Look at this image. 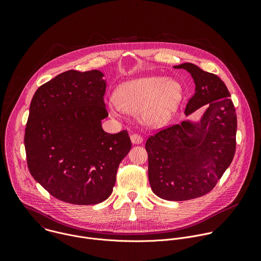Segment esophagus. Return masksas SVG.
Wrapping results in <instances>:
<instances>
[{"mask_svg": "<svg viewBox=\"0 0 261 261\" xmlns=\"http://www.w3.org/2000/svg\"><path fill=\"white\" fill-rule=\"evenodd\" d=\"M130 138H131V141H132V143L133 144H140L142 141H143V138H142V136H140V135H138V134H132L131 136H130Z\"/></svg>", "mask_w": 261, "mask_h": 261, "instance_id": "34e87169", "label": "esophagus"}]
</instances>
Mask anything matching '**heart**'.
Returning a JSON list of instances; mask_svg holds the SVG:
<instances>
[{
	"mask_svg": "<svg viewBox=\"0 0 261 261\" xmlns=\"http://www.w3.org/2000/svg\"><path fill=\"white\" fill-rule=\"evenodd\" d=\"M181 87L173 80L161 76H147L127 82L116 92V101H110V113L118 117L125 113H139L146 125L164 123L181 99Z\"/></svg>",
	"mask_w": 261,
	"mask_h": 261,
	"instance_id": "1",
	"label": "heart"
}]
</instances>
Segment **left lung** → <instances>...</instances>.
<instances>
[{"label":"left lung","mask_w":261,"mask_h":261,"mask_svg":"<svg viewBox=\"0 0 261 261\" xmlns=\"http://www.w3.org/2000/svg\"><path fill=\"white\" fill-rule=\"evenodd\" d=\"M187 70L195 93L186 116L207 108L198 122L182 121L148 137V180L153 192L172 201L208 193L229 167L236 153L237 114L230 94L217 75L191 63L174 66Z\"/></svg>","instance_id":"obj_1"}]
</instances>
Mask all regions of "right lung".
Wrapping results in <instances>:
<instances>
[{
	"label": "right lung",
	"instance_id": "add662e5",
	"mask_svg": "<svg viewBox=\"0 0 261 261\" xmlns=\"http://www.w3.org/2000/svg\"><path fill=\"white\" fill-rule=\"evenodd\" d=\"M104 74L63 72L36 91L24 132L28 167L54 197L97 204L113 193L118 167L131 148L126 130L106 133Z\"/></svg>",
	"mask_w": 261,
	"mask_h": 261
}]
</instances>
